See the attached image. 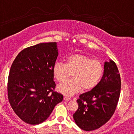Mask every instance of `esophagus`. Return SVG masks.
Here are the masks:
<instances>
[{"mask_svg": "<svg viewBox=\"0 0 134 134\" xmlns=\"http://www.w3.org/2000/svg\"><path fill=\"white\" fill-rule=\"evenodd\" d=\"M63 99L64 100H65V101H69V100H71V99L69 98V97H64V98H63Z\"/></svg>", "mask_w": 134, "mask_h": 134, "instance_id": "34e87169", "label": "esophagus"}]
</instances>
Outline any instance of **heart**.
Instances as JSON below:
<instances>
[{
    "instance_id": "heart-1",
    "label": "heart",
    "mask_w": 134,
    "mask_h": 134,
    "mask_svg": "<svg viewBox=\"0 0 134 134\" xmlns=\"http://www.w3.org/2000/svg\"><path fill=\"white\" fill-rule=\"evenodd\" d=\"M104 67L102 62L82 54L67 57L66 64L58 62L53 66V73L59 82L67 80L72 74V79L58 86L59 92L65 96H72L80 92L96 88L103 76Z\"/></svg>"
}]
</instances>
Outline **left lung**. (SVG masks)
<instances>
[{
    "instance_id": "obj_1",
    "label": "left lung",
    "mask_w": 134,
    "mask_h": 134,
    "mask_svg": "<svg viewBox=\"0 0 134 134\" xmlns=\"http://www.w3.org/2000/svg\"><path fill=\"white\" fill-rule=\"evenodd\" d=\"M121 80L116 63L105 62L104 72L98 85L82 93L76 100L79 108L73 114L75 122L82 130L98 129L113 115L120 94Z\"/></svg>"
}]
</instances>
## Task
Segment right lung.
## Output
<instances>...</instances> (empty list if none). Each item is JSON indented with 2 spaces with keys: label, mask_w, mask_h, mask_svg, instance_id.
I'll return each instance as SVG.
<instances>
[{
  "label": "right lung",
  "mask_w": 134,
  "mask_h": 134,
  "mask_svg": "<svg viewBox=\"0 0 134 134\" xmlns=\"http://www.w3.org/2000/svg\"><path fill=\"white\" fill-rule=\"evenodd\" d=\"M58 55L56 42L40 43L21 50L12 64L8 97L15 113L25 122H42L63 100V95L54 91L53 66Z\"/></svg>",
  "instance_id": "right-lung-1"
}]
</instances>
